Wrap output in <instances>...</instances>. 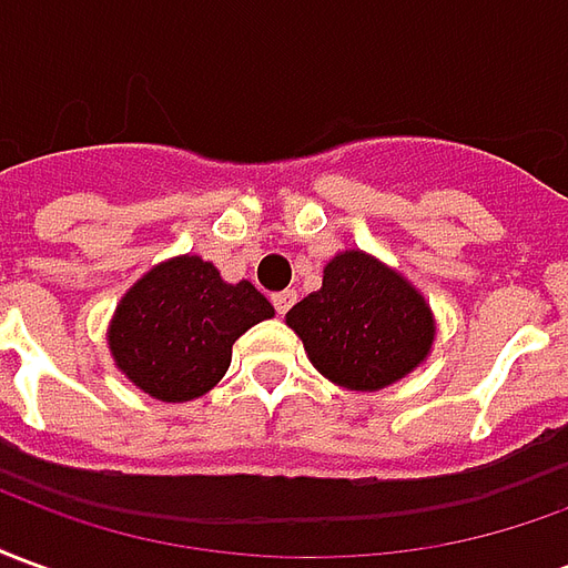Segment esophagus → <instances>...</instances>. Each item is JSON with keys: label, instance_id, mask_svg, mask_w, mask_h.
Instances as JSON below:
<instances>
[{"label": "esophagus", "instance_id": "34e87169", "mask_svg": "<svg viewBox=\"0 0 568 568\" xmlns=\"http://www.w3.org/2000/svg\"><path fill=\"white\" fill-rule=\"evenodd\" d=\"M295 301H297L295 288H285V292H276V295H273V307H276V313H288Z\"/></svg>", "mask_w": 568, "mask_h": 568}]
</instances>
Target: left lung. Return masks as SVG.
Returning a JSON list of instances; mask_svg holds the SVG:
<instances>
[{"label":"left lung","instance_id":"8db88e82","mask_svg":"<svg viewBox=\"0 0 568 568\" xmlns=\"http://www.w3.org/2000/svg\"><path fill=\"white\" fill-rule=\"evenodd\" d=\"M322 377L353 393H377L417 371L438 322L417 285L362 248L337 252L322 288L285 313Z\"/></svg>","mask_w":568,"mask_h":568}]
</instances>
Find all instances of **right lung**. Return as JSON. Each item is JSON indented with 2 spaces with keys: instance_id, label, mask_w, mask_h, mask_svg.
Here are the masks:
<instances>
[{
  "instance_id": "1",
  "label": "right lung",
  "mask_w": 568,
  "mask_h": 568,
  "mask_svg": "<svg viewBox=\"0 0 568 568\" xmlns=\"http://www.w3.org/2000/svg\"><path fill=\"white\" fill-rule=\"evenodd\" d=\"M273 304L248 280L224 283L200 255L154 264L130 285L109 322L115 368L158 402H194L231 368L240 334L271 320Z\"/></svg>"
}]
</instances>
